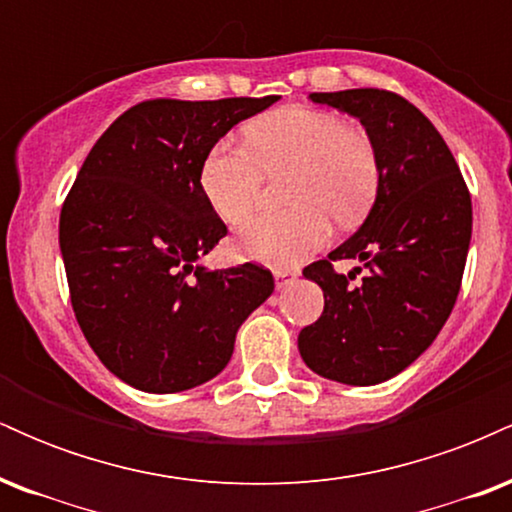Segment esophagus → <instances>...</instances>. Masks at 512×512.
<instances>
[{"mask_svg":"<svg viewBox=\"0 0 512 512\" xmlns=\"http://www.w3.org/2000/svg\"><path fill=\"white\" fill-rule=\"evenodd\" d=\"M296 272L293 269H274V284L276 289H286V286L293 284V279H296Z\"/></svg>","mask_w":512,"mask_h":512,"instance_id":"34e87169","label":"esophagus"}]
</instances>
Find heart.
Returning <instances> with one entry per match:
<instances>
[{
	"mask_svg": "<svg viewBox=\"0 0 512 512\" xmlns=\"http://www.w3.org/2000/svg\"><path fill=\"white\" fill-rule=\"evenodd\" d=\"M267 178L289 175V211L245 223L236 250L248 260L293 267L330 240L334 219L356 226L380 192L378 146L366 129L346 125L330 110H272L248 127V149L216 142L199 166V187L223 223L245 221L260 202Z\"/></svg>",
	"mask_w": 512,
	"mask_h": 512,
	"instance_id": "heart-1",
	"label": "heart"
}]
</instances>
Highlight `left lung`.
Listing matches in <instances>:
<instances>
[{"label": "left lung", "mask_w": 512, "mask_h": 512, "mask_svg": "<svg viewBox=\"0 0 512 512\" xmlns=\"http://www.w3.org/2000/svg\"><path fill=\"white\" fill-rule=\"evenodd\" d=\"M361 120L380 156L368 219L325 260L303 269L325 310L298 334L305 366L344 385H378L411 366L452 313L472 238V197L448 144L407 98L383 88L310 93ZM339 259L367 276L333 272Z\"/></svg>", "instance_id": "obj_1"}]
</instances>
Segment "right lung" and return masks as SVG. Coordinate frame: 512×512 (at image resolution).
Instances as JSON below:
<instances>
[{"instance_id":"obj_1","label":"right lung","mask_w":512,"mask_h":512,"mask_svg":"<svg viewBox=\"0 0 512 512\" xmlns=\"http://www.w3.org/2000/svg\"><path fill=\"white\" fill-rule=\"evenodd\" d=\"M279 101H144L93 144L62 204L72 308L110 373L142 392H182L219 375L238 327L274 291L260 264L197 260L228 228L199 187L207 151Z\"/></svg>"}]
</instances>
